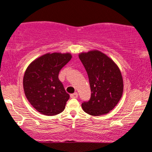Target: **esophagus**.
I'll list each match as a JSON object with an SVG mask.
<instances>
[{
	"label": "esophagus",
	"mask_w": 152,
	"mask_h": 152,
	"mask_svg": "<svg viewBox=\"0 0 152 152\" xmlns=\"http://www.w3.org/2000/svg\"><path fill=\"white\" fill-rule=\"evenodd\" d=\"M77 97H78V93L75 92L73 93V94H71V98H72V99H75V98H77Z\"/></svg>",
	"instance_id": "1"
}]
</instances>
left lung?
I'll return each mask as SVG.
<instances>
[{"instance_id": "left-lung-1", "label": "left lung", "mask_w": 152, "mask_h": 152, "mask_svg": "<svg viewBox=\"0 0 152 152\" xmlns=\"http://www.w3.org/2000/svg\"><path fill=\"white\" fill-rule=\"evenodd\" d=\"M79 57L88 74L91 92L89 100L81 104L83 110L93 116L107 114L122 97L121 70L110 58L99 50L81 53Z\"/></svg>"}]
</instances>
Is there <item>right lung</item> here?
Returning a JSON list of instances; mask_svg holds the SVG:
<instances>
[{
    "mask_svg": "<svg viewBox=\"0 0 152 152\" xmlns=\"http://www.w3.org/2000/svg\"><path fill=\"white\" fill-rule=\"evenodd\" d=\"M72 58L71 53H46L29 65L23 79L26 99L41 114L56 115L66 107L69 94L58 79L60 71Z\"/></svg>",
    "mask_w": 152,
    "mask_h": 152,
    "instance_id": "add662e5",
    "label": "right lung"
}]
</instances>
